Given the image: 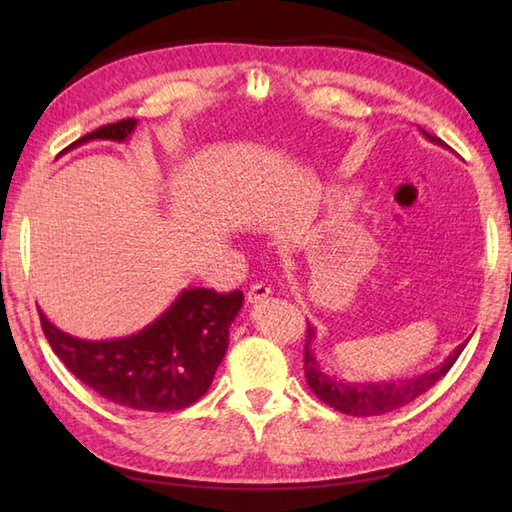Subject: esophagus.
I'll list each match as a JSON object with an SVG mask.
<instances>
[{"label": "esophagus", "mask_w": 512, "mask_h": 512, "mask_svg": "<svg viewBox=\"0 0 512 512\" xmlns=\"http://www.w3.org/2000/svg\"><path fill=\"white\" fill-rule=\"evenodd\" d=\"M268 295H270V288L268 286L255 284L253 288L246 292V301L250 303V306H255V303H262L264 299H268Z\"/></svg>", "instance_id": "1"}]
</instances>
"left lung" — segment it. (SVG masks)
Instances as JSON below:
<instances>
[{"instance_id": "left-lung-1", "label": "left lung", "mask_w": 512, "mask_h": 512, "mask_svg": "<svg viewBox=\"0 0 512 512\" xmlns=\"http://www.w3.org/2000/svg\"><path fill=\"white\" fill-rule=\"evenodd\" d=\"M422 136L429 140L433 145L444 147L440 138L431 136L420 129ZM306 354H303V372H306V380L310 389L317 394L319 400H323L325 405L334 407L336 411L347 413V416H383V413L394 411L407 402L416 400L422 396L424 391H429L438 380L449 372L453 363L458 361V356L469 343L466 339L460 343L455 350L444 358L440 365H436L429 372L411 376V378H398V380H378V383H347V380H341L332 376L330 372H325V367L321 363V358L314 354L312 343L317 339V328L308 323V336H306Z\"/></svg>"}]
</instances>
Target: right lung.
I'll return each mask as SVG.
<instances>
[{
  "mask_svg": "<svg viewBox=\"0 0 512 512\" xmlns=\"http://www.w3.org/2000/svg\"><path fill=\"white\" fill-rule=\"evenodd\" d=\"M138 121L125 118L76 140L125 143ZM239 290L217 295L184 288L171 306L143 330L121 339L88 341L59 330L39 310L41 328L63 365L116 405L136 411H178L206 394L228 347V328L242 310Z\"/></svg>",
  "mask_w": 512,
  "mask_h": 512,
  "instance_id": "1",
  "label": "right lung"
}]
</instances>
